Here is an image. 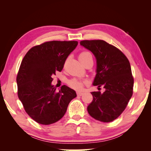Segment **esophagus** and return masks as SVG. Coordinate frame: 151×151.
Segmentation results:
<instances>
[{
    "label": "esophagus",
    "instance_id": "obj_1",
    "mask_svg": "<svg viewBox=\"0 0 151 151\" xmlns=\"http://www.w3.org/2000/svg\"><path fill=\"white\" fill-rule=\"evenodd\" d=\"M76 94H77L78 96H82L83 94V93H82V92H77V93H76Z\"/></svg>",
    "mask_w": 151,
    "mask_h": 151
}]
</instances>
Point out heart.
Returning <instances> with one entry per match:
<instances>
[{"instance_id":"obj_1","label":"heart","mask_w":151,"mask_h":151,"mask_svg":"<svg viewBox=\"0 0 151 151\" xmlns=\"http://www.w3.org/2000/svg\"><path fill=\"white\" fill-rule=\"evenodd\" d=\"M90 57H92V55L90 52H88V51H82V52H80V54H79V58H80L81 62H83L84 60ZM86 83V81L78 80V79L76 78L71 79V80L68 81V85L70 88L78 91L82 90L84 85H85Z\"/></svg>"}]
</instances>
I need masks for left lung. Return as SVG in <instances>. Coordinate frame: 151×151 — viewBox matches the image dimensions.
<instances>
[{
  "label": "left lung",
  "instance_id": "obj_1",
  "mask_svg": "<svg viewBox=\"0 0 151 151\" xmlns=\"http://www.w3.org/2000/svg\"><path fill=\"white\" fill-rule=\"evenodd\" d=\"M80 44L95 56L97 67L93 85L105 91L92 92L88 114L97 121L109 122L122 113L133 93L131 65L123 52L103 40H81Z\"/></svg>",
  "mask_w": 151,
  "mask_h": 151
}]
</instances>
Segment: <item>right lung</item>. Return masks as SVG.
<instances>
[{
    "label": "right lung",
    "mask_w": 151,
    "mask_h": 151,
    "mask_svg": "<svg viewBox=\"0 0 151 151\" xmlns=\"http://www.w3.org/2000/svg\"><path fill=\"white\" fill-rule=\"evenodd\" d=\"M77 45L75 40L45 42L32 47L22 59L17 76L18 96L24 111L38 123L48 125L59 121L76 96L66 85L56 91L51 82Z\"/></svg>",
    "instance_id": "add662e5"
}]
</instances>
